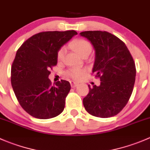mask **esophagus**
Returning a JSON list of instances; mask_svg holds the SVG:
<instances>
[{
    "instance_id": "34e87169",
    "label": "esophagus",
    "mask_w": 150,
    "mask_h": 150,
    "mask_svg": "<svg viewBox=\"0 0 150 150\" xmlns=\"http://www.w3.org/2000/svg\"><path fill=\"white\" fill-rule=\"evenodd\" d=\"M70 85L72 88H75L78 86V83L75 82V81H70Z\"/></svg>"
}]
</instances>
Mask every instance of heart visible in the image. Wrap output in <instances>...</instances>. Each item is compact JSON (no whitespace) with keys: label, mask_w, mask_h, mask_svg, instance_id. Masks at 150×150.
<instances>
[{"label":"heart","mask_w":150,"mask_h":150,"mask_svg":"<svg viewBox=\"0 0 150 150\" xmlns=\"http://www.w3.org/2000/svg\"><path fill=\"white\" fill-rule=\"evenodd\" d=\"M69 46L81 57L86 54L89 55L92 51L91 44L84 39H75L69 43ZM64 54H65V48L62 47L59 50L58 53H57V60L62 61L64 59ZM66 74L68 76L71 77L74 79H78L82 75L83 71L81 69H72L68 70Z\"/></svg>","instance_id":"b5f03b06"}]
</instances>
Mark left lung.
I'll use <instances>...</instances> for the list:
<instances>
[{
  "mask_svg": "<svg viewBox=\"0 0 150 150\" xmlns=\"http://www.w3.org/2000/svg\"><path fill=\"white\" fill-rule=\"evenodd\" d=\"M95 51L92 72L100 85L89 87L83 102L86 111L99 117L118 114L128 103L136 78V66L131 53L121 40L107 32L85 31Z\"/></svg>",
  "mask_w": 150,
  "mask_h": 150,
  "instance_id": "obj_1",
  "label": "left lung"
}]
</instances>
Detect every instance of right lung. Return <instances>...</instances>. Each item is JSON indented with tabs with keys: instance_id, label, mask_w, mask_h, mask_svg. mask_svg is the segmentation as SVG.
Wrapping results in <instances>:
<instances>
[{
	"instance_id": "1",
	"label": "right lung",
	"mask_w": 150,
	"mask_h": 150,
	"mask_svg": "<svg viewBox=\"0 0 150 150\" xmlns=\"http://www.w3.org/2000/svg\"><path fill=\"white\" fill-rule=\"evenodd\" d=\"M78 34L75 30L43 32L28 39L17 50L11 81L16 99L33 117L49 119L62 112L71 86L61 80L51 85L50 69L57 64V53Z\"/></svg>"
}]
</instances>
